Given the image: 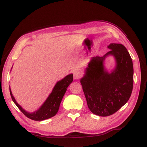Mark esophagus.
I'll return each instance as SVG.
<instances>
[{
  "mask_svg": "<svg viewBox=\"0 0 147 147\" xmlns=\"http://www.w3.org/2000/svg\"><path fill=\"white\" fill-rule=\"evenodd\" d=\"M73 75L75 79H79L82 76V72L79 70H75L74 71Z\"/></svg>",
  "mask_w": 147,
  "mask_h": 147,
  "instance_id": "34e87169",
  "label": "esophagus"
}]
</instances>
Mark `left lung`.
I'll use <instances>...</instances> for the list:
<instances>
[{"instance_id":"8db88e82","label":"left lung","mask_w":147,"mask_h":147,"mask_svg":"<svg viewBox=\"0 0 147 147\" xmlns=\"http://www.w3.org/2000/svg\"><path fill=\"white\" fill-rule=\"evenodd\" d=\"M110 51L92 59L80 80L88 108L94 114L111 115L127 102L133 88V66L129 53L122 44H110ZM111 54L117 65L109 74L104 70L102 62Z\"/></svg>"}]
</instances>
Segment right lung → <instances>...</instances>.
I'll list each match as a JSON object with an SVG mask.
<instances>
[{
    "label": "right lung",
    "mask_w": 147,
    "mask_h": 147,
    "mask_svg": "<svg viewBox=\"0 0 147 147\" xmlns=\"http://www.w3.org/2000/svg\"><path fill=\"white\" fill-rule=\"evenodd\" d=\"M73 81V75L70 74L65 77L63 79L56 83L55 88L49 96L47 98L46 101L41 106V107L37 111L34 113H28L25 111L21 106L16 103L14 98L13 97L12 92L10 90V94L12 100L16 105L18 107L24 115L34 121H43L47 119H49L55 116L58 112L59 107V105L63 97L67 91V88Z\"/></svg>",
    "instance_id": "1"
}]
</instances>
